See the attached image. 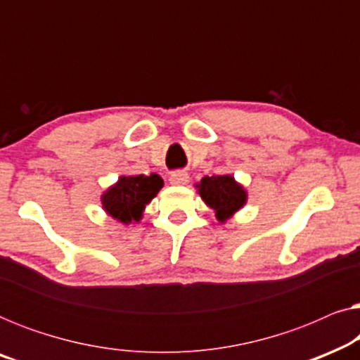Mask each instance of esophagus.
<instances>
[{"label":"esophagus","instance_id":"34e87169","mask_svg":"<svg viewBox=\"0 0 360 360\" xmlns=\"http://www.w3.org/2000/svg\"><path fill=\"white\" fill-rule=\"evenodd\" d=\"M190 176L186 172H174V174L170 175V184L172 185H176V186H181V185H186L188 184Z\"/></svg>","mask_w":360,"mask_h":360}]
</instances>
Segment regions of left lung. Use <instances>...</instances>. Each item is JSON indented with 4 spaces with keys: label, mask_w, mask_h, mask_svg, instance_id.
<instances>
[{
    "label": "left lung",
    "mask_w": 360,
    "mask_h": 360,
    "mask_svg": "<svg viewBox=\"0 0 360 360\" xmlns=\"http://www.w3.org/2000/svg\"><path fill=\"white\" fill-rule=\"evenodd\" d=\"M195 188L206 206L214 211L219 223H226L248 203V190L229 174L206 175L195 184Z\"/></svg>",
    "instance_id": "1"
}]
</instances>
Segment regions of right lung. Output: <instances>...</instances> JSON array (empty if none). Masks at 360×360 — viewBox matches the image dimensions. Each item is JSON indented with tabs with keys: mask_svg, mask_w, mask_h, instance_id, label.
Returning a JSON list of instances; mask_svg holds the SVG:
<instances>
[{
	"mask_svg": "<svg viewBox=\"0 0 360 360\" xmlns=\"http://www.w3.org/2000/svg\"><path fill=\"white\" fill-rule=\"evenodd\" d=\"M164 186L160 175H121L103 191L101 206L108 216L121 224L139 223L146 206Z\"/></svg>",
	"mask_w": 360,
	"mask_h": 360,
	"instance_id": "right-lung-1",
	"label": "right lung"
}]
</instances>
